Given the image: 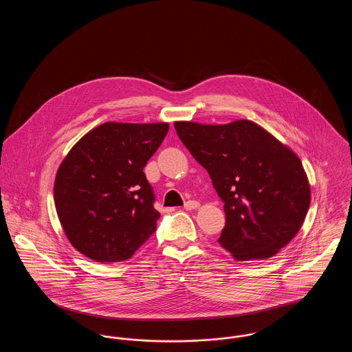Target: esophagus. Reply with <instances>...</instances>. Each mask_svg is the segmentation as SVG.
Returning <instances> with one entry per match:
<instances>
[{
  "label": "esophagus",
  "mask_w": 352,
  "mask_h": 352,
  "mask_svg": "<svg viewBox=\"0 0 352 352\" xmlns=\"http://www.w3.org/2000/svg\"><path fill=\"white\" fill-rule=\"evenodd\" d=\"M199 207V203L197 201H187L184 203V210L187 211H191V210H195Z\"/></svg>",
  "instance_id": "esophagus-1"
}]
</instances>
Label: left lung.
<instances>
[{
  "label": "left lung",
  "instance_id": "8db88e82",
  "mask_svg": "<svg viewBox=\"0 0 352 352\" xmlns=\"http://www.w3.org/2000/svg\"><path fill=\"white\" fill-rule=\"evenodd\" d=\"M174 126L224 203L220 245L237 261H253L289 244L310 206V184L297 154L250 120L177 121Z\"/></svg>",
  "mask_w": 352,
  "mask_h": 352
}]
</instances>
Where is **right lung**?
Listing matches in <instances>:
<instances>
[{
    "mask_svg": "<svg viewBox=\"0 0 352 352\" xmlns=\"http://www.w3.org/2000/svg\"><path fill=\"white\" fill-rule=\"evenodd\" d=\"M168 131V122H105L68 151L54 201L75 250L99 263H118L155 232L161 214L144 168Z\"/></svg>",
    "mask_w": 352,
    "mask_h": 352,
    "instance_id": "1",
    "label": "right lung"
}]
</instances>
